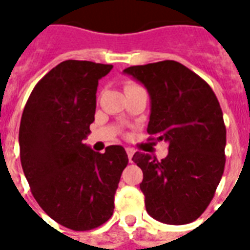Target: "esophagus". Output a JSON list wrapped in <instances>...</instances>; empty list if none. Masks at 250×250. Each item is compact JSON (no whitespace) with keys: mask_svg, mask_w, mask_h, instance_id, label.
<instances>
[{"mask_svg":"<svg viewBox=\"0 0 250 250\" xmlns=\"http://www.w3.org/2000/svg\"><path fill=\"white\" fill-rule=\"evenodd\" d=\"M125 151H127V155H128V159H130V162H131V159H132V157H134L135 151H134L132 148H125Z\"/></svg>","mask_w":250,"mask_h":250,"instance_id":"34e87169","label":"esophagus"}]
</instances>
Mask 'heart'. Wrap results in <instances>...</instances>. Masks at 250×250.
Instances as JSON below:
<instances>
[{
	"instance_id": "1",
	"label": "heart",
	"mask_w": 250,
	"mask_h": 250,
	"mask_svg": "<svg viewBox=\"0 0 250 250\" xmlns=\"http://www.w3.org/2000/svg\"><path fill=\"white\" fill-rule=\"evenodd\" d=\"M139 85H136V84H134V83H128V84H125V91H130V89H134V88H138Z\"/></svg>"
}]
</instances>
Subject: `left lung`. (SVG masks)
Returning <instances> with one entry per match:
<instances>
[{"label":"left lung","mask_w":250,"mask_h":250,"mask_svg":"<svg viewBox=\"0 0 250 250\" xmlns=\"http://www.w3.org/2000/svg\"><path fill=\"white\" fill-rule=\"evenodd\" d=\"M150 95L147 132L168 143L167 157L158 161L135 152L142 168L141 190L152 218L185 225L204 213L225 167L226 128L220 103L204 79L174 60L125 68Z\"/></svg>","instance_id":"8db88e82"}]
</instances>
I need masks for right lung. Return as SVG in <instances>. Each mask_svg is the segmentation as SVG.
Returning a JSON list of instances; mask_svg holds the SVG:
<instances>
[{"label": "right lung", "mask_w": 250, "mask_h": 250, "mask_svg": "<svg viewBox=\"0 0 250 250\" xmlns=\"http://www.w3.org/2000/svg\"><path fill=\"white\" fill-rule=\"evenodd\" d=\"M109 64L66 60L36 84L20 125V157L41 209L72 230H91L114 213L128 157L122 146L95 152L84 143L95 120L99 80Z\"/></svg>", "instance_id": "obj_1"}]
</instances>
